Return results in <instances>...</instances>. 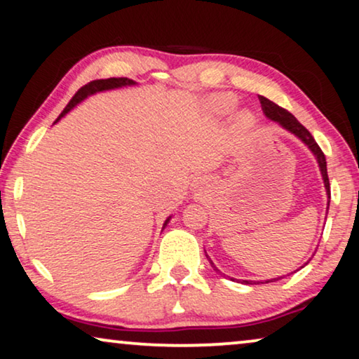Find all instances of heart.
<instances>
[{
    "mask_svg": "<svg viewBox=\"0 0 359 359\" xmlns=\"http://www.w3.org/2000/svg\"><path fill=\"white\" fill-rule=\"evenodd\" d=\"M233 104H235V101L229 95H216L210 101V106H211L212 112H216V114H219V116L229 114V112L232 111ZM237 124H238L240 128H248L250 124H251L250 114H240L238 119H237Z\"/></svg>",
    "mask_w": 359,
    "mask_h": 359,
    "instance_id": "heart-1",
    "label": "heart"
}]
</instances>
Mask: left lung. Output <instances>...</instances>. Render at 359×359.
Listing matches in <instances>:
<instances>
[{
  "instance_id": "8db88e82",
  "label": "left lung",
  "mask_w": 359,
  "mask_h": 359,
  "mask_svg": "<svg viewBox=\"0 0 359 359\" xmlns=\"http://www.w3.org/2000/svg\"><path fill=\"white\" fill-rule=\"evenodd\" d=\"M259 101H261V108H263V112L266 114V117H269L271 121L279 122V124H280L283 128H287L288 132H292L293 135H297V137L299 138V140H302V142L304 143V145H306L309 149H311L313 154H314V156H316L318 163H319L320 174H323V179H324V187H325V190H327V198H330V185H329V175H327V163H325V156H324L323 149L319 148V145L316 143V140H314V138H313L311 133H309L308 128L299 124V122L297 121V117L293 116L292 112H288L287 109L280 108L279 104L274 103V101L267 100V98H264V96H259ZM329 203H330V201H327V210H329ZM205 253H206V251H205ZM206 256H208V255H206ZM208 259H210V256H208ZM210 263H211V266L214 267V271L219 272V269H217L216 266H214V263H212L211 259H210ZM279 279H282V277H277V279L266 280V282H263V283H269V282H274V280H279ZM232 280H233V279H232ZM243 282H245V283H256V282H250V280H243Z\"/></svg>"
}]
</instances>
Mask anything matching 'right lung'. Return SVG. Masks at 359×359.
Listing matches in <instances>:
<instances>
[{
	"label": "right lung",
	"mask_w": 359,
	"mask_h": 359,
	"mask_svg": "<svg viewBox=\"0 0 359 359\" xmlns=\"http://www.w3.org/2000/svg\"><path fill=\"white\" fill-rule=\"evenodd\" d=\"M127 85H135V82H133V80H130V79H127V77H112V79L93 80V82H90V83H87V85H83V87L80 88L79 92L72 96V100L69 101L66 108H64V111L61 112V116L57 117V121H60L64 114H67V112L71 111V109L74 108V106L79 104L80 101H83L85 98H87V96L93 95V93H96V92H104V90H112V88L127 87ZM57 121H56V122H57ZM169 221H170V217L165 219V222H164L163 229H164L165 226H168V222H169Z\"/></svg>",
	"instance_id": "obj_1"
}]
</instances>
